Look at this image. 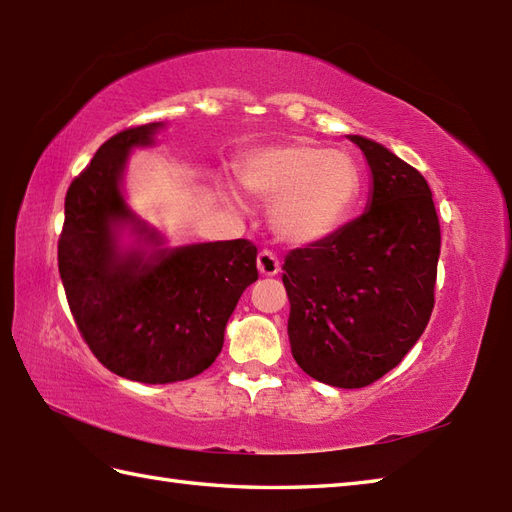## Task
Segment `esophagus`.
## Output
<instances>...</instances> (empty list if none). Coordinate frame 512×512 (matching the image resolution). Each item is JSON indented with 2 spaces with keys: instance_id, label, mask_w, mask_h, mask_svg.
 Wrapping results in <instances>:
<instances>
[{
  "instance_id": "1",
  "label": "esophagus",
  "mask_w": 512,
  "mask_h": 512,
  "mask_svg": "<svg viewBox=\"0 0 512 512\" xmlns=\"http://www.w3.org/2000/svg\"><path fill=\"white\" fill-rule=\"evenodd\" d=\"M257 270H259V275H264V277H275L281 270V264L275 257V253H270V250H262V253L257 255Z\"/></svg>"
}]
</instances>
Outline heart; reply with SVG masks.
Returning a JSON list of instances; mask_svg holds the SVG:
<instances>
[{"mask_svg": "<svg viewBox=\"0 0 512 512\" xmlns=\"http://www.w3.org/2000/svg\"><path fill=\"white\" fill-rule=\"evenodd\" d=\"M237 178L248 195L273 202L270 228L295 246L323 242L339 231L363 184L361 169L350 154L303 143L250 151L237 165ZM222 198L239 206L237 193L228 187L222 189Z\"/></svg>", "mask_w": 512, "mask_h": 512, "instance_id": "b5f03b06", "label": "heart"}]
</instances>
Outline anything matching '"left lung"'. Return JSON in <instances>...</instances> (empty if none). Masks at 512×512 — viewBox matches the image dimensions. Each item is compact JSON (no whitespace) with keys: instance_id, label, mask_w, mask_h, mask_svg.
<instances>
[{"instance_id":"8db88e82","label":"left lung","mask_w":512,"mask_h":512,"mask_svg":"<svg viewBox=\"0 0 512 512\" xmlns=\"http://www.w3.org/2000/svg\"><path fill=\"white\" fill-rule=\"evenodd\" d=\"M363 151L367 209L323 242L290 250L284 286L297 365L319 383L358 389L394 369L427 328L440 222L422 173L376 140Z\"/></svg>"}]
</instances>
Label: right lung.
Instances as JSON below:
<instances>
[{"mask_svg": "<svg viewBox=\"0 0 512 512\" xmlns=\"http://www.w3.org/2000/svg\"><path fill=\"white\" fill-rule=\"evenodd\" d=\"M165 127L125 129L99 147L65 195L59 237V275L85 343L110 372L147 385L211 367L239 297L259 277L246 239L171 248L127 204V160Z\"/></svg>", "mask_w": 512, "mask_h": 512, "instance_id": "add662e5", "label": "right lung"}]
</instances>
